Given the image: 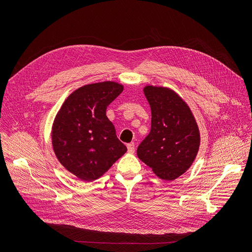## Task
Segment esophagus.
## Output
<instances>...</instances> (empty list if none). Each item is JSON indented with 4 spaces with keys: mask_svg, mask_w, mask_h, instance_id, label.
Segmentation results:
<instances>
[{
    "mask_svg": "<svg viewBox=\"0 0 252 252\" xmlns=\"http://www.w3.org/2000/svg\"><path fill=\"white\" fill-rule=\"evenodd\" d=\"M126 148H127V152H128L129 154H133L134 151H135V147H134V143H133V142L127 143Z\"/></svg>",
    "mask_w": 252,
    "mask_h": 252,
    "instance_id": "esophagus-1",
    "label": "esophagus"
}]
</instances>
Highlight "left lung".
I'll use <instances>...</instances> for the list:
<instances>
[{
    "instance_id": "1",
    "label": "left lung",
    "mask_w": 252,
    "mask_h": 252,
    "mask_svg": "<svg viewBox=\"0 0 252 252\" xmlns=\"http://www.w3.org/2000/svg\"><path fill=\"white\" fill-rule=\"evenodd\" d=\"M152 110V128L137 148L138 158L165 181H173L193 162L199 131L188 104L173 91L148 86L143 90Z\"/></svg>"
}]
</instances>
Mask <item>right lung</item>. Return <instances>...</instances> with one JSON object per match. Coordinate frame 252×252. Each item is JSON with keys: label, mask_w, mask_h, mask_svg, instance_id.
I'll return each mask as SVG.
<instances>
[{"label": "right lung", "mask_w": 252, "mask_h": 252, "mask_svg": "<svg viewBox=\"0 0 252 252\" xmlns=\"http://www.w3.org/2000/svg\"><path fill=\"white\" fill-rule=\"evenodd\" d=\"M123 90L114 82L84 86L65 99L55 119V154L82 181L92 182L101 176L127 151L105 116L107 105Z\"/></svg>", "instance_id": "1"}]
</instances>
